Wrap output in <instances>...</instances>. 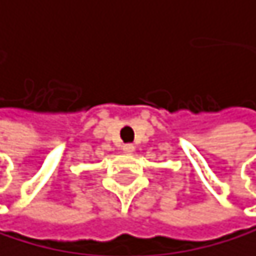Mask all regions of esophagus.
<instances>
[{"label":"esophagus","mask_w":256,"mask_h":256,"mask_svg":"<svg viewBox=\"0 0 256 256\" xmlns=\"http://www.w3.org/2000/svg\"><path fill=\"white\" fill-rule=\"evenodd\" d=\"M122 150H124L125 154H131L132 152H134V145H132V144H125V145H122Z\"/></svg>","instance_id":"esophagus-1"}]
</instances>
